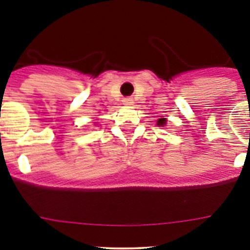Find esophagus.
Listing matches in <instances>:
<instances>
[{"mask_svg":"<svg viewBox=\"0 0 250 250\" xmlns=\"http://www.w3.org/2000/svg\"><path fill=\"white\" fill-rule=\"evenodd\" d=\"M123 103L125 104V105H132V103H134V100H132L131 98H125L123 100Z\"/></svg>","mask_w":250,"mask_h":250,"instance_id":"34e87169","label":"esophagus"}]
</instances>
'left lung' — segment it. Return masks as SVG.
Segmentation results:
<instances>
[{"label":"left lung","mask_w":250,"mask_h":250,"mask_svg":"<svg viewBox=\"0 0 250 250\" xmlns=\"http://www.w3.org/2000/svg\"><path fill=\"white\" fill-rule=\"evenodd\" d=\"M165 123H167V120H165L164 118L159 119V120H158V125H160V126H164Z\"/></svg>","instance_id":"obj_1"}]
</instances>
